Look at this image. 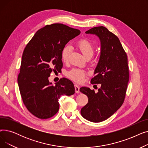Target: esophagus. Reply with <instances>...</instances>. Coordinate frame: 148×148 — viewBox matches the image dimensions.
I'll return each instance as SVG.
<instances>
[{
	"mask_svg": "<svg viewBox=\"0 0 148 148\" xmlns=\"http://www.w3.org/2000/svg\"><path fill=\"white\" fill-rule=\"evenodd\" d=\"M74 88H75V92L77 93H79L80 92V87L79 85H77L76 84H74Z\"/></svg>",
	"mask_w": 148,
	"mask_h": 148,
	"instance_id": "esophagus-1",
	"label": "esophagus"
}]
</instances>
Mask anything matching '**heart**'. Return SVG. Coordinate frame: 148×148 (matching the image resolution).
<instances>
[{"mask_svg": "<svg viewBox=\"0 0 148 148\" xmlns=\"http://www.w3.org/2000/svg\"><path fill=\"white\" fill-rule=\"evenodd\" d=\"M77 47L83 55L86 58L91 57L94 52V45L92 42L88 38H83L78 41ZM71 53V47L69 45L65 46L61 52V59L64 62H67ZM69 79L77 82H82L86 75V73L84 70L80 69H73L67 73Z\"/></svg>", "mask_w": 148, "mask_h": 148, "instance_id": "b5f03b06", "label": "heart"}]
</instances>
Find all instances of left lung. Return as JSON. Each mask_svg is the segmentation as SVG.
<instances>
[{
    "label": "left lung",
    "instance_id": "1",
    "mask_svg": "<svg viewBox=\"0 0 148 148\" xmlns=\"http://www.w3.org/2000/svg\"><path fill=\"white\" fill-rule=\"evenodd\" d=\"M95 34L101 41V55L92 84H101L98 92L82 87L80 90L88 97L81 109L84 118L100 122L113 115L125 100L129 81L127 54L118 36L104 26L94 27L86 32Z\"/></svg>",
    "mask_w": 148,
    "mask_h": 148
}]
</instances>
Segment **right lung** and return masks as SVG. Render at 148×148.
<instances>
[{
    "instance_id": "right-lung-1",
    "label": "right lung",
    "mask_w": 148,
    "mask_h": 148,
    "mask_svg": "<svg viewBox=\"0 0 148 148\" xmlns=\"http://www.w3.org/2000/svg\"><path fill=\"white\" fill-rule=\"evenodd\" d=\"M80 34L78 29L61 23L46 25L38 30L23 51L18 84L24 105L36 118L53 117L59 108L62 95L75 93L73 82L62 78L52 85L51 73L61 70V52L65 45Z\"/></svg>"
}]
</instances>
